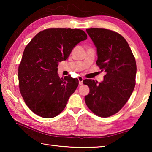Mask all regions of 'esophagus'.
I'll use <instances>...</instances> for the list:
<instances>
[{
    "mask_svg": "<svg viewBox=\"0 0 152 152\" xmlns=\"http://www.w3.org/2000/svg\"><path fill=\"white\" fill-rule=\"evenodd\" d=\"M78 81H79V84H80V85H82V82H83V78H82V76H78Z\"/></svg>",
    "mask_w": 152,
    "mask_h": 152,
    "instance_id": "obj_1",
    "label": "esophagus"
}]
</instances>
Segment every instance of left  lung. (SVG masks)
<instances>
[{"label": "left lung", "mask_w": 152, "mask_h": 152, "mask_svg": "<svg viewBox=\"0 0 152 152\" xmlns=\"http://www.w3.org/2000/svg\"><path fill=\"white\" fill-rule=\"evenodd\" d=\"M86 32L96 48V65L106 72L98 83L86 79L90 92L84 97L88 109L97 116L116 114L129 99L135 86V59L127 41L119 33L103 28H90Z\"/></svg>", "instance_id": "8db88e82"}]
</instances>
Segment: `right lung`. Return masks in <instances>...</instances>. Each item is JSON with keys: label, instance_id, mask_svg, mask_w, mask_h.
<instances>
[{"label": "right lung", "instance_id": "right-lung-1", "mask_svg": "<svg viewBox=\"0 0 152 152\" xmlns=\"http://www.w3.org/2000/svg\"><path fill=\"white\" fill-rule=\"evenodd\" d=\"M86 39L81 29L49 28L38 33L25 47L18 70L19 86L25 104L35 114L53 118L63 111L79 82L70 75L60 78L58 63Z\"/></svg>", "mask_w": 152, "mask_h": 152}]
</instances>
